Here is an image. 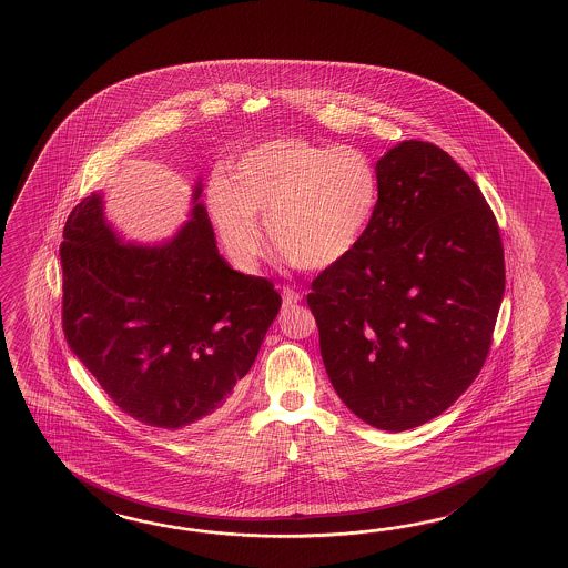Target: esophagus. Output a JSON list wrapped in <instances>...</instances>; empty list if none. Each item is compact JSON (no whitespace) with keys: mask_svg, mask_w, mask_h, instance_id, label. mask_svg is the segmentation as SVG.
<instances>
[{"mask_svg":"<svg viewBox=\"0 0 568 568\" xmlns=\"http://www.w3.org/2000/svg\"><path fill=\"white\" fill-rule=\"evenodd\" d=\"M301 292H296V290L290 288V286L282 290V302H284V306H286V308H288V306H294L296 302H301Z\"/></svg>","mask_w":568,"mask_h":568,"instance_id":"34e87169","label":"esophagus"}]
</instances>
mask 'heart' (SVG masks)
Returning <instances> with one entry per match:
<instances>
[{"instance_id":"heart-1","label":"heart","mask_w":568,"mask_h":568,"mask_svg":"<svg viewBox=\"0 0 568 568\" xmlns=\"http://www.w3.org/2000/svg\"><path fill=\"white\" fill-rule=\"evenodd\" d=\"M230 181L209 184L206 203L221 242L240 267H254L266 242L290 266L323 272L345 262L374 223L379 174L351 145L278 138L233 162Z\"/></svg>"}]
</instances>
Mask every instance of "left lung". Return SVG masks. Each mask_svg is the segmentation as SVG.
Returning <instances> with one entry per match:
<instances>
[{"instance_id": "left-lung-1", "label": "left lung", "mask_w": 568, "mask_h": 568, "mask_svg": "<svg viewBox=\"0 0 568 568\" xmlns=\"http://www.w3.org/2000/svg\"><path fill=\"white\" fill-rule=\"evenodd\" d=\"M375 170L372 227L306 302L338 398L402 433L450 408L481 372L506 264L491 206L445 150L408 140Z\"/></svg>"}]
</instances>
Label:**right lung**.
Here are the masks:
<instances>
[{
    "instance_id": "obj_1",
    "label": "right lung",
    "mask_w": 568,
    "mask_h": 568,
    "mask_svg": "<svg viewBox=\"0 0 568 568\" xmlns=\"http://www.w3.org/2000/svg\"><path fill=\"white\" fill-rule=\"evenodd\" d=\"M61 264L67 343L121 412L162 430L230 406L282 304L270 280L219 255L201 203L172 242L138 247L120 245L91 194L67 219Z\"/></svg>"
}]
</instances>
